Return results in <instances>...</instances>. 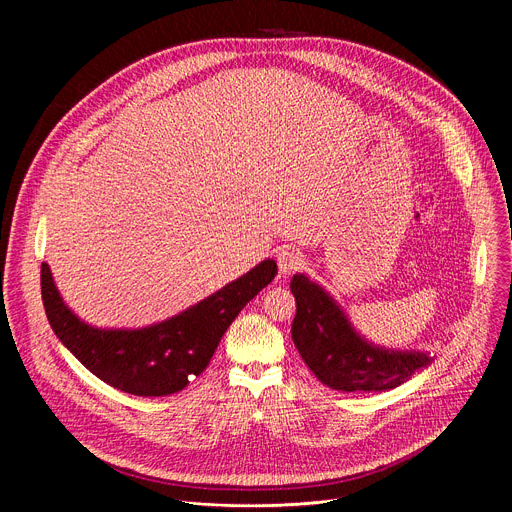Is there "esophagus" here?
Returning a JSON list of instances; mask_svg holds the SVG:
<instances>
[{
	"mask_svg": "<svg viewBox=\"0 0 512 512\" xmlns=\"http://www.w3.org/2000/svg\"><path fill=\"white\" fill-rule=\"evenodd\" d=\"M277 265L283 275H289L304 265V255L294 247H283L277 253Z\"/></svg>",
	"mask_w": 512,
	"mask_h": 512,
	"instance_id": "34e87169",
	"label": "esophagus"
}]
</instances>
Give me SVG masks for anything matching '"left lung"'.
Masks as SVG:
<instances>
[{"label": "left lung", "mask_w": 512, "mask_h": 512, "mask_svg": "<svg viewBox=\"0 0 512 512\" xmlns=\"http://www.w3.org/2000/svg\"><path fill=\"white\" fill-rule=\"evenodd\" d=\"M289 287L298 306L291 340L326 387L344 393L389 391L431 364L427 352L387 350L364 340L328 291L304 273H296Z\"/></svg>", "instance_id": "1"}]
</instances>
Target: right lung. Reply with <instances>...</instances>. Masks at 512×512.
Returning <instances> with one entry per match:
<instances>
[{
  "mask_svg": "<svg viewBox=\"0 0 512 512\" xmlns=\"http://www.w3.org/2000/svg\"><path fill=\"white\" fill-rule=\"evenodd\" d=\"M275 273V261L265 259L182 314L137 330L85 324L62 302L48 263H42L40 283L54 334L95 377L123 393L164 397L182 391L208 367L231 322Z\"/></svg>",
  "mask_w": 512,
  "mask_h": 512,
  "instance_id": "obj_1",
  "label": "right lung"
}]
</instances>
